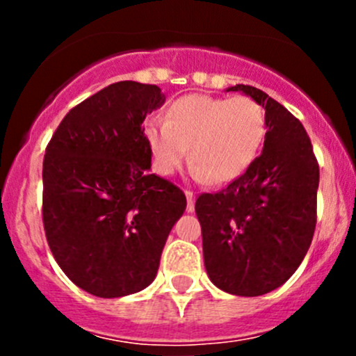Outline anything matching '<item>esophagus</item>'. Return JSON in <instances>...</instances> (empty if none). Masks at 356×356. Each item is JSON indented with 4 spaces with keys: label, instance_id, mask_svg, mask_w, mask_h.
I'll return each instance as SVG.
<instances>
[{
    "label": "esophagus",
    "instance_id": "34e87169",
    "mask_svg": "<svg viewBox=\"0 0 356 356\" xmlns=\"http://www.w3.org/2000/svg\"><path fill=\"white\" fill-rule=\"evenodd\" d=\"M186 198H188V211L193 213L195 211V195L191 191H186Z\"/></svg>",
    "mask_w": 356,
    "mask_h": 356
}]
</instances>
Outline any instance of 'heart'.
Segmentation results:
<instances>
[{
	"instance_id": "heart-1",
	"label": "heart",
	"mask_w": 356,
	"mask_h": 356,
	"mask_svg": "<svg viewBox=\"0 0 356 356\" xmlns=\"http://www.w3.org/2000/svg\"><path fill=\"white\" fill-rule=\"evenodd\" d=\"M265 134V111L248 96H182L168 106L165 122L149 120L145 127L160 174H174L189 148L193 174L211 184L241 177L260 153Z\"/></svg>"
}]
</instances>
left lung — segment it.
<instances>
[{
	"label": "left lung",
	"instance_id": "8db88e82",
	"mask_svg": "<svg viewBox=\"0 0 356 356\" xmlns=\"http://www.w3.org/2000/svg\"><path fill=\"white\" fill-rule=\"evenodd\" d=\"M227 91L265 108L264 149L227 188L201 195L195 210L210 281L229 294L260 296L284 284L310 248L318 163L305 127L281 103L253 86Z\"/></svg>",
	"mask_w": 356,
	"mask_h": 356
}]
</instances>
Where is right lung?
Segmentation results:
<instances>
[{
    "label": "right lung",
    "mask_w": 356,
    "mask_h": 356,
    "mask_svg": "<svg viewBox=\"0 0 356 356\" xmlns=\"http://www.w3.org/2000/svg\"><path fill=\"white\" fill-rule=\"evenodd\" d=\"M158 86L120 81L65 115L42 161L46 239L67 277L99 298L148 288L186 196L149 174L146 115L160 108Z\"/></svg>",
    "instance_id": "obj_1"
}]
</instances>
